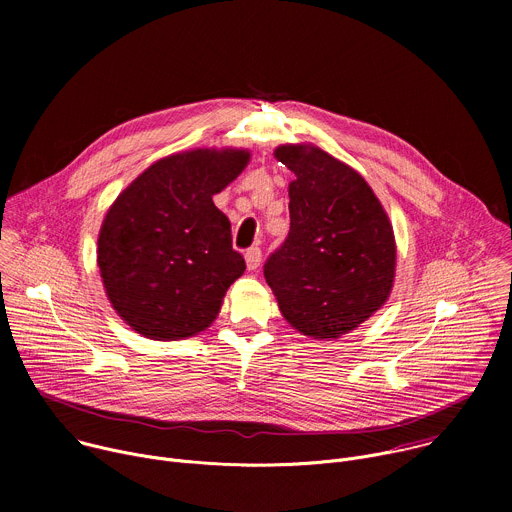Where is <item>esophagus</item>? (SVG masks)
<instances>
[{
	"mask_svg": "<svg viewBox=\"0 0 512 512\" xmlns=\"http://www.w3.org/2000/svg\"><path fill=\"white\" fill-rule=\"evenodd\" d=\"M245 263H247V269H257L259 263H261V249L259 247H251L245 251Z\"/></svg>",
	"mask_w": 512,
	"mask_h": 512,
	"instance_id": "esophagus-1",
	"label": "esophagus"
}]
</instances>
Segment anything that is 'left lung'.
<instances>
[{"label":"left lung","mask_w":512,"mask_h":512,"mask_svg":"<svg viewBox=\"0 0 512 512\" xmlns=\"http://www.w3.org/2000/svg\"><path fill=\"white\" fill-rule=\"evenodd\" d=\"M289 184V233L263 273L283 318L304 336L340 338L387 302L395 235L364 178L316 145H279Z\"/></svg>","instance_id":"left-lung-1"}]
</instances>
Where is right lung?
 Masks as SVG:
<instances>
[{
    "mask_svg": "<svg viewBox=\"0 0 512 512\" xmlns=\"http://www.w3.org/2000/svg\"><path fill=\"white\" fill-rule=\"evenodd\" d=\"M247 150H192L158 160L111 204L97 263L115 312L141 336L206 330L245 271L212 196L249 164Z\"/></svg>",
    "mask_w": 512,
    "mask_h": 512,
    "instance_id": "1",
    "label": "right lung"
}]
</instances>
